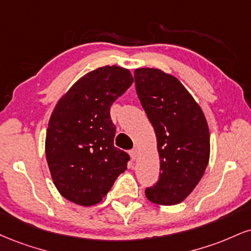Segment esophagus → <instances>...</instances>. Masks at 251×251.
Segmentation results:
<instances>
[{
    "label": "esophagus",
    "mask_w": 251,
    "mask_h": 251,
    "mask_svg": "<svg viewBox=\"0 0 251 251\" xmlns=\"http://www.w3.org/2000/svg\"><path fill=\"white\" fill-rule=\"evenodd\" d=\"M138 150L137 149H133V150H131L129 151V155H131V158L133 159V160H135L137 159V156H138Z\"/></svg>",
    "instance_id": "1"
}]
</instances>
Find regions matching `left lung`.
I'll use <instances>...</instances> for the list:
<instances>
[{"label": "left lung", "mask_w": 251, "mask_h": 251, "mask_svg": "<svg viewBox=\"0 0 251 251\" xmlns=\"http://www.w3.org/2000/svg\"><path fill=\"white\" fill-rule=\"evenodd\" d=\"M135 90L156 135L158 182L145 191L151 202L173 206L200 182L209 161L210 138L201 107L172 75L159 69L134 71Z\"/></svg>", "instance_id": "1"}]
</instances>
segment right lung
<instances>
[{
	"instance_id": "add662e5",
	"label": "right lung",
	"mask_w": 251,
	"mask_h": 251,
	"mask_svg": "<svg viewBox=\"0 0 251 251\" xmlns=\"http://www.w3.org/2000/svg\"><path fill=\"white\" fill-rule=\"evenodd\" d=\"M133 83L127 69L102 66L84 75L53 108L45 155L60 195L89 207L105 198L129 155L114 146L111 105Z\"/></svg>"
}]
</instances>
